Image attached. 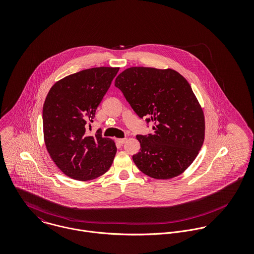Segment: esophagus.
<instances>
[{
	"label": "esophagus",
	"mask_w": 254,
	"mask_h": 254,
	"mask_svg": "<svg viewBox=\"0 0 254 254\" xmlns=\"http://www.w3.org/2000/svg\"><path fill=\"white\" fill-rule=\"evenodd\" d=\"M126 140H127L126 138H123V139H117V140H116V142H117L118 144H120V145H123V144L126 142Z\"/></svg>",
	"instance_id": "1"
}]
</instances>
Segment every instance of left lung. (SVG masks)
Segmentation results:
<instances>
[{"label":"left lung","mask_w":254,"mask_h":254,"mask_svg":"<svg viewBox=\"0 0 254 254\" xmlns=\"http://www.w3.org/2000/svg\"><path fill=\"white\" fill-rule=\"evenodd\" d=\"M140 118L152 122L153 134L137 135V167L159 180L179 176L204 141V115L190 85L173 69L130 67L114 82Z\"/></svg>","instance_id":"obj_1"}]
</instances>
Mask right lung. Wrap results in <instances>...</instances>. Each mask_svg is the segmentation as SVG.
Listing matches in <instances>:
<instances>
[{"mask_svg":"<svg viewBox=\"0 0 254 254\" xmlns=\"http://www.w3.org/2000/svg\"><path fill=\"white\" fill-rule=\"evenodd\" d=\"M118 70L102 66L70 74L47 95L43 107L46 147L56 165L72 179H96L113 162L117 150L114 142L104 138L101 129L95 136L88 135L87 126Z\"/></svg>","mask_w":254,"mask_h":254,"instance_id":"obj_1","label":"right lung"}]
</instances>
